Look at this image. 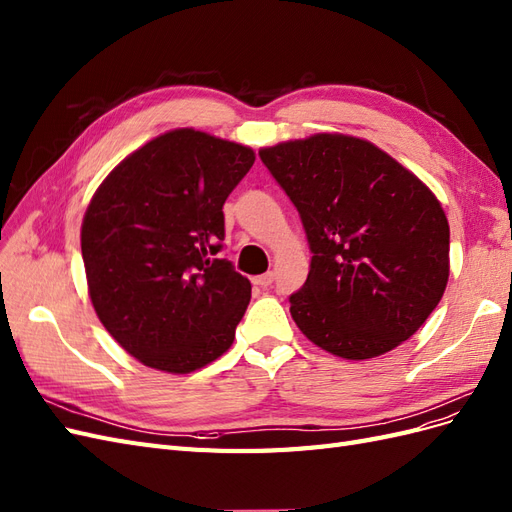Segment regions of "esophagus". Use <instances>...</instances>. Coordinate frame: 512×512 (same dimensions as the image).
I'll use <instances>...</instances> for the list:
<instances>
[{
  "label": "esophagus",
  "instance_id": "esophagus-1",
  "mask_svg": "<svg viewBox=\"0 0 512 512\" xmlns=\"http://www.w3.org/2000/svg\"><path fill=\"white\" fill-rule=\"evenodd\" d=\"M253 283L259 285V287H270L274 283V272H266V274H261V276H255Z\"/></svg>",
  "mask_w": 512,
  "mask_h": 512
}]
</instances>
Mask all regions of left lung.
Segmentation results:
<instances>
[{"label":"left lung","instance_id":"1","mask_svg":"<svg viewBox=\"0 0 512 512\" xmlns=\"http://www.w3.org/2000/svg\"><path fill=\"white\" fill-rule=\"evenodd\" d=\"M311 246L289 313L309 341L345 360L407 341L442 300L450 227L440 201L371 141L339 133L259 150Z\"/></svg>","mask_w":512,"mask_h":512}]
</instances>
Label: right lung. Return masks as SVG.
I'll return each instance as SVG.
<instances>
[{"label": "right lung", "instance_id": "add662e5", "mask_svg": "<svg viewBox=\"0 0 512 512\" xmlns=\"http://www.w3.org/2000/svg\"><path fill=\"white\" fill-rule=\"evenodd\" d=\"M253 163L246 145L175 128L126 156L87 206L81 253L94 311L145 367L184 375L231 347L251 283L214 255L225 199Z\"/></svg>", "mask_w": 512, "mask_h": 512}]
</instances>
